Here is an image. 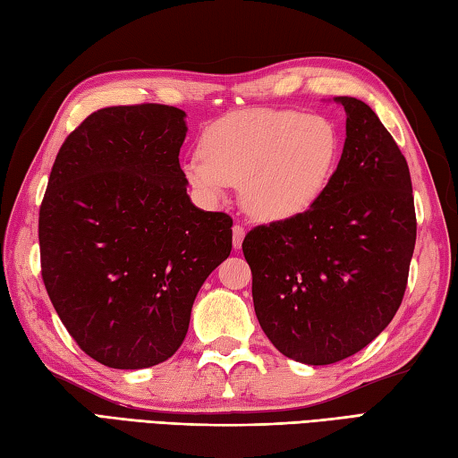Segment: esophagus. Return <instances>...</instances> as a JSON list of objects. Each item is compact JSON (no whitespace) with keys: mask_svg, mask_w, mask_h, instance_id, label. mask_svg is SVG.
Instances as JSON below:
<instances>
[{"mask_svg":"<svg viewBox=\"0 0 458 458\" xmlns=\"http://www.w3.org/2000/svg\"><path fill=\"white\" fill-rule=\"evenodd\" d=\"M242 239H245V227H242V225L233 227V247L241 249Z\"/></svg>","mask_w":458,"mask_h":458,"instance_id":"1","label":"esophagus"}]
</instances>
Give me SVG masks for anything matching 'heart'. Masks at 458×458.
<instances>
[{
	"mask_svg": "<svg viewBox=\"0 0 458 458\" xmlns=\"http://www.w3.org/2000/svg\"><path fill=\"white\" fill-rule=\"evenodd\" d=\"M338 160L340 134L328 118L298 110H245L205 130L201 154L183 162V175L208 199L242 183L250 216L288 221L322 199Z\"/></svg>",
	"mask_w": 458,
	"mask_h": 458,
	"instance_id": "b5f03b06",
	"label": "heart"
}]
</instances>
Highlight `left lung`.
<instances>
[{"instance_id": "obj_1", "label": "left lung", "mask_w": 458, "mask_h": 458, "mask_svg": "<svg viewBox=\"0 0 458 458\" xmlns=\"http://www.w3.org/2000/svg\"><path fill=\"white\" fill-rule=\"evenodd\" d=\"M335 100L348 114L346 142L322 199L242 241L260 328L310 366L353 356L394 320L417 237L411 175L394 136L366 102Z\"/></svg>"}]
</instances>
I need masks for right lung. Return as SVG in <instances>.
I'll use <instances>...</instances> for the list:
<instances>
[{
    "mask_svg": "<svg viewBox=\"0 0 458 458\" xmlns=\"http://www.w3.org/2000/svg\"><path fill=\"white\" fill-rule=\"evenodd\" d=\"M185 112L144 102L92 112L64 138L39 208L41 276L77 346L116 369L172 358L233 219L188 198Z\"/></svg>",
    "mask_w": 458,
    "mask_h": 458,
    "instance_id": "obj_1",
    "label": "right lung"
}]
</instances>
